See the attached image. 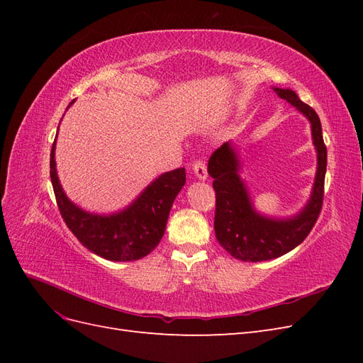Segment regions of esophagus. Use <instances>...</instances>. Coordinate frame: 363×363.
<instances>
[{
  "instance_id": "esophagus-1",
  "label": "esophagus",
  "mask_w": 363,
  "mask_h": 363,
  "mask_svg": "<svg viewBox=\"0 0 363 363\" xmlns=\"http://www.w3.org/2000/svg\"><path fill=\"white\" fill-rule=\"evenodd\" d=\"M192 171L195 172L196 179L206 180V177H207V167H206V162H203V160H196V162H194V164H192Z\"/></svg>"
}]
</instances>
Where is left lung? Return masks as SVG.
I'll return each instance as SVG.
<instances>
[{
    "label": "left lung",
    "mask_w": 363,
    "mask_h": 363,
    "mask_svg": "<svg viewBox=\"0 0 363 363\" xmlns=\"http://www.w3.org/2000/svg\"><path fill=\"white\" fill-rule=\"evenodd\" d=\"M274 91L311 121L318 152V169L312 196L303 211L295 218L271 219L252 208L244 182L238 174L239 160L230 142L212 152L207 171L213 179L216 196L215 235L230 256L244 262L276 259L298 247L311 233L323 208L327 147L323 139L321 121L313 108L304 104L294 91L279 87Z\"/></svg>",
    "instance_id": "left-lung-1"
}]
</instances>
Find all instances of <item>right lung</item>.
<instances>
[{
    "label": "right lung",
    "instance_id": "1",
    "mask_svg": "<svg viewBox=\"0 0 363 363\" xmlns=\"http://www.w3.org/2000/svg\"><path fill=\"white\" fill-rule=\"evenodd\" d=\"M54 148L56 139L50 157L54 195L65 224L80 244L112 262L138 260L150 255L159 245L172 203L186 183L184 168L162 174L125 211L101 216L82 211L65 195L57 179Z\"/></svg>",
    "mask_w": 363,
    "mask_h": 363
}]
</instances>
